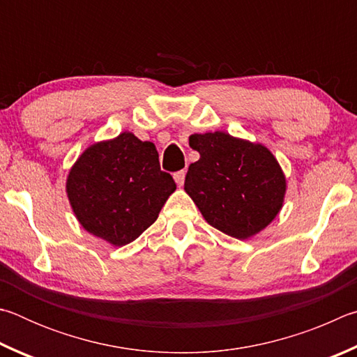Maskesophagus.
Segmentation results:
<instances>
[{"mask_svg":"<svg viewBox=\"0 0 357 357\" xmlns=\"http://www.w3.org/2000/svg\"><path fill=\"white\" fill-rule=\"evenodd\" d=\"M185 174H186V171H177V172L174 174V180H175V183H177L178 186L183 185V182H185Z\"/></svg>","mask_w":357,"mask_h":357,"instance_id":"obj_1","label":"esophagus"}]
</instances>
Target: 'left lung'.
<instances>
[{
    "instance_id": "1",
    "label": "left lung",
    "mask_w": 357,
    "mask_h": 357,
    "mask_svg": "<svg viewBox=\"0 0 357 357\" xmlns=\"http://www.w3.org/2000/svg\"><path fill=\"white\" fill-rule=\"evenodd\" d=\"M190 146L201 158L188 167L185 191L210 226L245 240L274 220L285 177L270 150L222 131L191 135Z\"/></svg>"
}]
</instances>
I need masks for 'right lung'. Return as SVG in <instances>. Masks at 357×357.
<instances>
[{
  "instance_id": "1",
  "label": "right lung",
  "mask_w": 357,
  "mask_h": 357,
  "mask_svg": "<svg viewBox=\"0 0 357 357\" xmlns=\"http://www.w3.org/2000/svg\"><path fill=\"white\" fill-rule=\"evenodd\" d=\"M174 191L155 144L127 131L91 146L67 178L68 201L81 226L114 246L128 245L152 226Z\"/></svg>"
}]
</instances>
